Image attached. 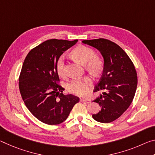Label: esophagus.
<instances>
[{
  "label": "esophagus",
  "mask_w": 155,
  "mask_h": 155,
  "mask_svg": "<svg viewBox=\"0 0 155 155\" xmlns=\"http://www.w3.org/2000/svg\"><path fill=\"white\" fill-rule=\"evenodd\" d=\"M81 102H82V103H90V102H91V101L90 100H89V99H84V98H82V99H81Z\"/></svg>",
  "instance_id": "1"
}]
</instances>
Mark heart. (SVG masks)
Wrapping results in <instances>:
<instances>
[{
  "mask_svg": "<svg viewBox=\"0 0 155 155\" xmlns=\"http://www.w3.org/2000/svg\"><path fill=\"white\" fill-rule=\"evenodd\" d=\"M71 54L73 58L80 64L85 65L86 70L94 74H98L103 71L104 62L99 57L95 56V52L85 46H78L72 50ZM64 57L60 56L57 60L55 68L57 74L61 78L65 77L64 68ZM92 83L91 78L85 77L81 79H74L67 85V90L70 93L78 96L87 94L89 87Z\"/></svg>",
  "mask_w": 155,
  "mask_h": 155,
  "instance_id": "1",
  "label": "heart"
}]
</instances>
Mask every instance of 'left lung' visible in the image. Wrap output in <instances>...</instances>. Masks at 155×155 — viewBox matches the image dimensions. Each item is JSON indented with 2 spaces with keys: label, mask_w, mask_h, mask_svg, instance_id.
I'll return each mask as SVG.
<instances>
[{
  "label": "left lung",
  "mask_w": 155,
  "mask_h": 155,
  "mask_svg": "<svg viewBox=\"0 0 155 155\" xmlns=\"http://www.w3.org/2000/svg\"><path fill=\"white\" fill-rule=\"evenodd\" d=\"M101 52L104 59L103 72L94 92L104 90L93 102L101 107L93 114L97 122L109 123L121 116L132 103L137 85L134 64L124 50L113 41L104 38L83 40Z\"/></svg>",
  "instance_id": "left-lung-1"
}]
</instances>
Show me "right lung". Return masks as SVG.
Returning <instances> with one entry per match:
<instances>
[{
    "label": "right lung",
    "mask_w": 155,
    "mask_h": 155,
    "mask_svg": "<svg viewBox=\"0 0 155 155\" xmlns=\"http://www.w3.org/2000/svg\"><path fill=\"white\" fill-rule=\"evenodd\" d=\"M78 41L49 40L28 52L19 77V89L26 107L37 119L49 125L61 124L68 118L79 98L64 95L59 85L57 60Z\"/></svg>",
    "instance_id": "right-lung-1"
}]
</instances>
